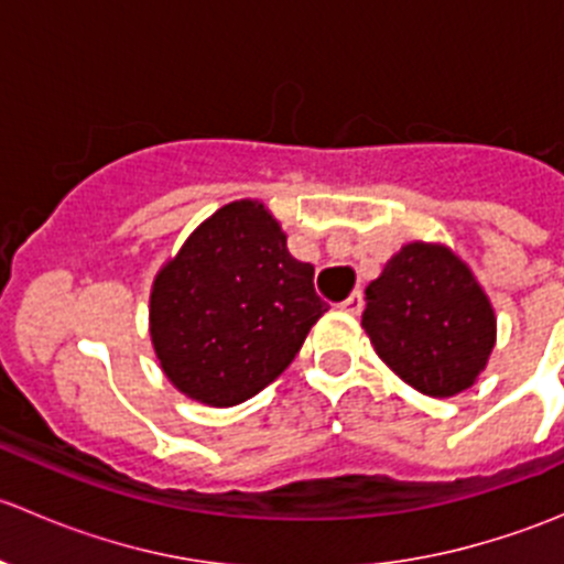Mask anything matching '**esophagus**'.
Returning a JSON list of instances; mask_svg holds the SVG:
<instances>
[{"label":"esophagus","mask_w":564,"mask_h":564,"mask_svg":"<svg viewBox=\"0 0 564 564\" xmlns=\"http://www.w3.org/2000/svg\"><path fill=\"white\" fill-rule=\"evenodd\" d=\"M340 308L349 311V314H355V316L360 314V311H362V292H351L349 297H346L344 303H340Z\"/></svg>","instance_id":"esophagus-1"}]
</instances>
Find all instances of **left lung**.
Instances as JSON below:
<instances>
[{
	"instance_id": "obj_1",
	"label": "left lung",
	"mask_w": 564,
	"mask_h": 564,
	"mask_svg": "<svg viewBox=\"0 0 564 564\" xmlns=\"http://www.w3.org/2000/svg\"><path fill=\"white\" fill-rule=\"evenodd\" d=\"M366 300L362 327L403 382L434 398L475 384L497 340V318L458 256L412 242L392 256Z\"/></svg>"
}]
</instances>
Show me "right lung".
<instances>
[{"mask_svg":"<svg viewBox=\"0 0 564 564\" xmlns=\"http://www.w3.org/2000/svg\"><path fill=\"white\" fill-rule=\"evenodd\" d=\"M314 264L297 261L259 202L204 220L158 272L150 335L174 388L207 406H235L275 382L327 311Z\"/></svg>","mask_w":564,"mask_h":564,"instance_id":"add662e5","label":"right lung"}]
</instances>
